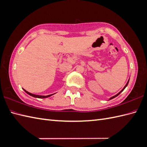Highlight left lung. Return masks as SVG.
Instances as JSON below:
<instances>
[{"label": "left lung", "mask_w": 147, "mask_h": 147, "mask_svg": "<svg viewBox=\"0 0 147 147\" xmlns=\"http://www.w3.org/2000/svg\"><path fill=\"white\" fill-rule=\"evenodd\" d=\"M128 83H129V80L128 81V82H127V84H126V85H125V87L123 88V90H121V91L120 92V93H118L117 94H116V95H115V96H113V97H111V98L110 99V100H111V99H113V98H115L116 96H118V95H119V94H120V93H121V92H122L123 91V90H125V88L126 87H127V85H128Z\"/></svg>", "instance_id": "1"}]
</instances>
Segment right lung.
I'll return each instance as SVG.
<instances>
[{
	"label": "right lung",
	"instance_id": "right-lung-1",
	"mask_svg": "<svg viewBox=\"0 0 147 147\" xmlns=\"http://www.w3.org/2000/svg\"><path fill=\"white\" fill-rule=\"evenodd\" d=\"M24 90V91H26V93H27V94H29L30 96H32L34 97V98H48V97H49V96H52V95H53V94H49V95H47V96H39V95H36V94H32V93H29L28 91H26L25 90Z\"/></svg>",
	"mask_w": 147,
	"mask_h": 147
}]
</instances>
